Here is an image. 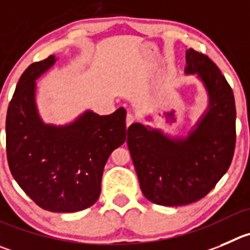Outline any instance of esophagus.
I'll return each instance as SVG.
<instances>
[{
  "instance_id": "esophagus-1",
  "label": "esophagus",
  "mask_w": 250,
  "mask_h": 250,
  "mask_svg": "<svg viewBox=\"0 0 250 250\" xmlns=\"http://www.w3.org/2000/svg\"><path fill=\"white\" fill-rule=\"evenodd\" d=\"M133 122H134V117H133V114L128 113L127 118H125V125H127V127H129Z\"/></svg>"
}]
</instances>
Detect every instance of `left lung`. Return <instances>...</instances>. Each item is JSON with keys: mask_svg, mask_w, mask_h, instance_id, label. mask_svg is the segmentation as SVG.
<instances>
[{"mask_svg": "<svg viewBox=\"0 0 250 250\" xmlns=\"http://www.w3.org/2000/svg\"><path fill=\"white\" fill-rule=\"evenodd\" d=\"M185 74L202 81L208 106L188 137L133 123L127 144L143 195L162 206H184L207 195L227 172L235 148L233 91L207 55L186 50Z\"/></svg>", "mask_w": 250, "mask_h": 250, "instance_id": "obj_1", "label": "left lung"}]
</instances>
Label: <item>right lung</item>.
<instances>
[{
    "label": "right lung",
    "instance_id": "1",
    "mask_svg": "<svg viewBox=\"0 0 250 250\" xmlns=\"http://www.w3.org/2000/svg\"><path fill=\"white\" fill-rule=\"evenodd\" d=\"M55 62L50 55L21 76L7 111L6 150L13 178L30 199L46 211L69 213L99 200L107 159L125 141V113L86 111L69 125L44 123L36 80Z\"/></svg>",
    "mask_w": 250,
    "mask_h": 250
}]
</instances>
